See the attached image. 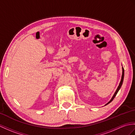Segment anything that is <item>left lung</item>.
<instances>
[{
	"label": "left lung",
	"instance_id": "8db88e82",
	"mask_svg": "<svg viewBox=\"0 0 135 135\" xmlns=\"http://www.w3.org/2000/svg\"><path fill=\"white\" fill-rule=\"evenodd\" d=\"M122 70H123V72H122V76H121V81H120V84H119V85H118V87H117V90H116V91H115V93H114V95H113V97H112V98H111V99L110 100V101H109L107 103H106V104L105 105V106H106V105H108V104H109V103H110L113 100V99L115 98V95H117V93L118 92V91H119V90L120 89V88H121V86H122V84H123V80H124V68L123 67L122 68Z\"/></svg>",
	"mask_w": 135,
	"mask_h": 135
}]
</instances>
